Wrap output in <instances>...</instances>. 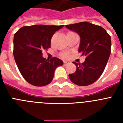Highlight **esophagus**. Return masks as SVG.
<instances>
[{"label": "esophagus", "instance_id": "esophagus-1", "mask_svg": "<svg viewBox=\"0 0 123 123\" xmlns=\"http://www.w3.org/2000/svg\"><path fill=\"white\" fill-rule=\"evenodd\" d=\"M63 63H64V65H68V63H69V62H67V61H64Z\"/></svg>", "mask_w": 123, "mask_h": 123}]
</instances>
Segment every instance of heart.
I'll list each match as a JSON object with an SVG mask.
<instances>
[{
  "label": "heart",
  "mask_w": 123,
  "mask_h": 123,
  "mask_svg": "<svg viewBox=\"0 0 123 123\" xmlns=\"http://www.w3.org/2000/svg\"><path fill=\"white\" fill-rule=\"evenodd\" d=\"M68 54H66V53H63V54H62V56L63 57V58H67V57H68Z\"/></svg>",
  "instance_id": "b5f03b06"
}]
</instances>
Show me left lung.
Wrapping results in <instances>:
<instances>
[{"mask_svg":"<svg viewBox=\"0 0 123 123\" xmlns=\"http://www.w3.org/2000/svg\"><path fill=\"white\" fill-rule=\"evenodd\" d=\"M80 36L78 52L86 56L82 64L73 62L76 71L69 74L71 82L86 86L94 83L104 72L111 54V37L102 27L88 22L65 26Z\"/></svg>","mask_w":123,"mask_h":123,"instance_id":"8db88e82","label":"left lung"}]
</instances>
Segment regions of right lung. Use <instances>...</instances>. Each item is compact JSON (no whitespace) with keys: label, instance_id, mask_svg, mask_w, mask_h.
I'll return each mask as SVG.
<instances>
[{"label":"right lung","instance_id":"1","mask_svg":"<svg viewBox=\"0 0 123 123\" xmlns=\"http://www.w3.org/2000/svg\"><path fill=\"white\" fill-rule=\"evenodd\" d=\"M64 25H38L24 26L14 35L13 56L19 72L34 86H44L52 82L56 68L63 62L54 57L47 60L42 51L50 47L54 34Z\"/></svg>","mask_w":123,"mask_h":123}]
</instances>
